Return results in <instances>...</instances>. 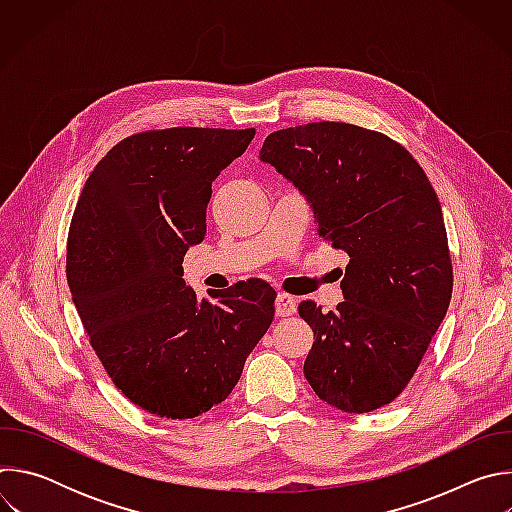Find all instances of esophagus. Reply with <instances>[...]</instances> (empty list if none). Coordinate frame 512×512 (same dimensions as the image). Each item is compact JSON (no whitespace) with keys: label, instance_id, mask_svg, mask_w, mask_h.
<instances>
[{"label":"esophagus","instance_id":"obj_1","mask_svg":"<svg viewBox=\"0 0 512 512\" xmlns=\"http://www.w3.org/2000/svg\"><path fill=\"white\" fill-rule=\"evenodd\" d=\"M298 310V300L289 294H277L275 298V314L277 316H291Z\"/></svg>","mask_w":512,"mask_h":512}]
</instances>
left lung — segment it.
<instances>
[{
  "instance_id": "left-lung-1",
  "label": "left lung",
  "mask_w": 512,
  "mask_h": 512,
  "mask_svg": "<svg viewBox=\"0 0 512 512\" xmlns=\"http://www.w3.org/2000/svg\"><path fill=\"white\" fill-rule=\"evenodd\" d=\"M259 156L308 198L318 235L350 257L334 312L312 300L298 308L314 330L308 383L346 413L391 403L452 300L448 235L431 182L401 143L340 121L273 131Z\"/></svg>"
}]
</instances>
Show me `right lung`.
Listing matches in <instances>:
<instances>
[{
	"instance_id": "obj_1",
	"label": "right lung",
	"mask_w": 512,
	"mask_h": 512,
	"mask_svg": "<svg viewBox=\"0 0 512 512\" xmlns=\"http://www.w3.org/2000/svg\"><path fill=\"white\" fill-rule=\"evenodd\" d=\"M255 129L170 127L121 139L72 214L66 279L115 387L143 411L192 419L225 401L275 314V289L249 279L198 300L182 279L206 235L212 180Z\"/></svg>"
}]
</instances>
